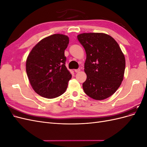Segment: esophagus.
I'll return each instance as SVG.
<instances>
[{
    "mask_svg": "<svg viewBox=\"0 0 147 147\" xmlns=\"http://www.w3.org/2000/svg\"><path fill=\"white\" fill-rule=\"evenodd\" d=\"M75 72H76V73H78V72H79L80 71V69H75Z\"/></svg>",
    "mask_w": 147,
    "mask_h": 147,
    "instance_id": "1",
    "label": "esophagus"
}]
</instances>
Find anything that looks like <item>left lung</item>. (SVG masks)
Segmentation results:
<instances>
[{
	"label": "left lung",
	"instance_id": "8db88e82",
	"mask_svg": "<svg viewBox=\"0 0 147 147\" xmlns=\"http://www.w3.org/2000/svg\"><path fill=\"white\" fill-rule=\"evenodd\" d=\"M86 54L84 92L96 100H104L116 92L125 70V57L118 43L104 33H83L77 36Z\"/></svg>",
	"mask_w": 147,
	"mask_h": 147
}]
</instances>
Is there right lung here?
I'll list each match as a JSON object with an SVG mask.
<instances>
[{
    "instance_id": "1",
    "label": "right lung",
    "mask_w": 147,
    "mask_h": 147,
    "mask_svg": "<svg viewBox=\"0 0 147 147\" xmlns=\"http://www.w3.org/2000/svg\"><path fill=\"white\" fill-rule=\"evenodd\" d=\"M69 38L53 34L35 45L26 61V72L35 92L48 99L62 95L67 88L72 75L65 67L64 51Z\"/></svg>"
}]
</instances>
